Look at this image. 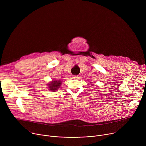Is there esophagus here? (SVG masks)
<instances>
[{
    "mask_svg": "<svg viewBox=\"0 0 146 146\" xmlns=\"http://www.w3.org/2000/svg\"><path fill=\"white\" fill-rule=\"evenodd\" d=\"M74 78H78V76H73V77Z\"/></svg>",
    "mask_w": 146,
    "mask_h": 146,
    "instance_id": "34e87169",
    "label": "esophagus"
}]
</instances>
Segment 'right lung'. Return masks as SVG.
Segmentation results:
<instances>
[{
    "label": "right lung",
    "instance_id": "obj_1",
    "mask_svg": "<svg viewBox=\"0 0 146 146\" xmlns=\"http://www.w3.org/2000/svg\"><path fill=\"white\" fill-rule=\"evenodd\" d=\"M62 80H53L52 81L48 83V90L52 91V92H55L57 91V90L60 88L61 84H62Z\"/></svg>",
    "mask_w": 146,
    "mask_h": 146
}]
</instances>
